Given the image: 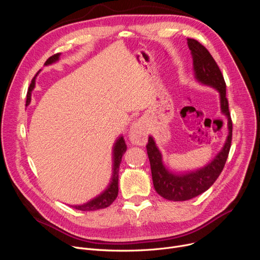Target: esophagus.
Masks as SVG:
<instances>
[{
    "label": "esophagus",
    "instance_id": "34e87169",
    "mask_svg": "<svg viewBox=\"0 0 260 260\" xmlns=\"http://www.w3.org/2000/svg\"><path fill=\"white\" fill-rule=\"evenodd\" d=\"M128 138H129V141L133 144L145 145L147 134H146V131L144 129V127L142 126L140 122H135L134 123L132 128H131Z\"/></svg>",
    "mask_w": 260,
    "mask_h": 260
}]
</instances>
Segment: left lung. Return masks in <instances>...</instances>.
<instances>
[{"mask_svg": "<svg viewBox=\"0 0 260 260\" xmlns=\"http://www.w3.org/2000/svg\"><path fill=\"white\" fill-rule=\"evenodd\" d=\"M193 59L194 77L200 84L210 86L219 93L220 111L228 120V137L221 151L204 167L189 172H173L163 162L162 154L155 139L149 136L146 145L151 163L152 178L156 192L165 199L184 201L192 199L209 189L223 170L232 141V120L225 92V82L217 63L209 50L194 39H187Z\"/></svg>", "mask_w": 260, "mask_h": 260, "instance_id": "1", "label": "left lung"}]
</instances>
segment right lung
Listing matches in <instances>:
<instances>
[{"label": "right lung", "mask_w": 260, "mask_h": 260, "mask_svg": "<svg viewBox=\"0 0 260 260\" xmlns=\"http://www.w3.org/2000/svg\"><path fill=\"white\" fill-rule=\"evenodd\" d=\"M61 53H56L53 54L52 57L48 58L47 61L45 62V66L51 65L53 63H57L60 60ZM41 72V71H40ZM39 72V73H40ZM37 77V76H36ZM36 86V78L32 79L30 86L28 88V92H27V100H26V106H28L31 102V92ZM126 152V144L124 142V138L123 136H120V137L116 140L114 147H113V175L111 181H109L107 187L103 190L102 193H100L98 196H95L94 198L90 199L89 201L83 203V204H77V206H70L76 210L79 211H97L100 209H105L107 207L111 206V204L115 201V199L118 196L119 192V167L122 160V156L124 155Z\"/></svg>", "instance_id": "right-lung-1"}]
</instances>
